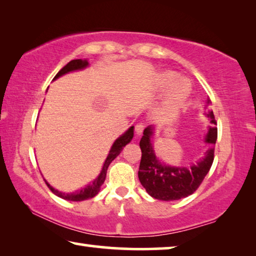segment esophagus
<instances>
[{
	"label": "esophagus",
	"mask_w": 256,
	"mask_h": 256,
	"mask_svg": "<svg viewBox=\"0 0 256 256\" xmlns=\"http://www.w3.org/2000/svg\"><path fill=\"white\" fill-rule=\"evenodd\" d=\"M144 125L142 123H138L136 125V133L138 136H141L142 132H144Z\"/></svg>",
	"instance_id": "1"
}]
</instances>
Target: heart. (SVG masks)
Returning a JSON list of instances; mask_svg holds the SVG:
<instances>
[{
  "label": "heart",
  "mask_w": 256,
  "mask_h": 256,
  "mask_svg": "<svg viewBox=\"0 0 256 256\" xmlns=\"http://www.w3.org/2000/svg\"><path fill=\"white\" fill-rule=\"evenodd\" d=\"M175 76L176 74L174 72L162 73V76H160V84L162 86H167L175 78ZM190 92H192V88H190V82L185 78H177L167 90L166 105L170 107H177L182 105L188 98Z\"/></svg>",
  "instance_id": "obj_1"
}]
</instances>
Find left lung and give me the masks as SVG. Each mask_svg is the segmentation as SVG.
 I'll return each mask as SVG.
<instances>
[{"mask_svg": "<svg viewBox=\"0 0 256 256\" xmlns=\"http://www.w3.org/2000/svg\"><path fill=\"white\" fill-rule=\"evenodd\" d=\"M206 102L209 105L211 102L210 99H208ZM206 116L212 124L204 138L209 148L196 164L188 167L170 166L160 162L154 154L151 141L154 128L149 125L144 128V136L140 141L142 156L138 176L149 196L162 201H175L190 196L198 190L214 162V146L218 136L214 112L209 110Z\"/></svg>", "mask_w": 256, "mask_h": 256, "instance_id": "8db88e82", "label": "left lung"}]
</instances>
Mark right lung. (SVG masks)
Masks as SVG:
<instances>
[{
    "label": "right lung",
    "mask_w": 256,
    "mask_h": 256,
    "mask_svg": "<svg viewBox=\"0 0 256 256\" xmlns=\"http://www.w3.org/2000/svg\"><path fill=\"white\" fill-rule=\"evenodd\" d=\"M88 66H89V63L86 60H72L71 62H68L66 66L62 68V70H60L58 74L55 76L54 80L58 79L60 76L66 74V73H68V72L82 70V68H84ZM133 136H134V126H131L126 132L123 133L120 138H116L115 142L112 146L110 154H108L105 162H104V164H102L100 174L98 175L97 178H94L92 183L84 186V188H82L79 190H76V192H73V193H64V192H60V190H55L54 188H52V186L47 183V180H45L47 186H48L52 192H53L55 196H58V198H64V200H68V201H74V202L84 201V200H88V198L96 196L99 190H100V188L104 184V182H105L106 172H107L110 164L120 154V151L123 150L124 146L131 142Z\"/></svg>",
    "instance_id": "right-lung-1"
}]
</instances>
